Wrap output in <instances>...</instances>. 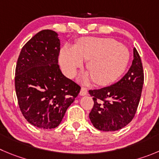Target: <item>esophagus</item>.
<instances>
[{
	"instance_id": "1",
	"label": "esophagus",
	"mask_w": 159,
	"mask_h": 159,
	"mask_svg": "<svg viewBox=\"0 0 159 159\" xmlns=\"http://www.w3.org/2000/svg\"><path fill=\"white\" fill-rule=\"evenodd\" d=\"M88 93V90H87L86 88H84V87H81V91H80V95L81 96H85Z\"/></svg>"
}]
</instances>
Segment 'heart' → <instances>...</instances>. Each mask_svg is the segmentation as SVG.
<instances>
[{"instance_id": "1", "label": "heart", "mask_w": 159, "mask_h": 159, "mask_svg": "<svg viewBox=\"0 0 159 159\" xmlns=\"http://www.w3.org/2000/svg\"><path fill=\"white\" fill-rule=\"evenodd\" d=\"M82 59L88 60L86 68L93 81L107 85L116 81L125 70L129 52L111 38H84L77 42L75 48L64 46L59 56L62 67L69 77L74 76L81 66Z\"/></svg>"}]
</instances>
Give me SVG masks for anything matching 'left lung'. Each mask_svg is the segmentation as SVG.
Instances as JSON below:
<instances>
[{
  "label": "left lung",
  "instance_id": "left-lung-1",
  "mask_svg": "<svg viewBox=\"0 0 159 159\" xmlns=\"http://www.w3.org/2000/svg\"><path fill=\"white\" fill-rule=\"evenodd\" d=\"M143 81L141 59L134 48L131 66L121 80L110 86L89 91L94 101L89 118L95 128L111 132L127 125L136 115Z\"/></svg>",
  "mask_w": 159,
  "mask_h": 159
}]
</instances>
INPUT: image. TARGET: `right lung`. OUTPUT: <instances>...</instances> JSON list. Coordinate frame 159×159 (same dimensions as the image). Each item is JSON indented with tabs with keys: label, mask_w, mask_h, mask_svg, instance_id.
Listing matches in <instances>:
<instances>
[{
	"label": "right lung",
	"mask_w": 159,
	"mask_h": 159,
	"mask_svg": "<svg viewBox=\"0 0 159 159\" xmlns=\"http://www.w3.org/2000/svg\"><path fill=\"white\" fill-rule=\"evenodd\" d=\"M58 34L43 30L22 48L16 67L18 103L28 122L41 129L57 127L81 87L62 74Z\"/></svg>",
	"instance_id": "obj_1"
}]
</instances>
